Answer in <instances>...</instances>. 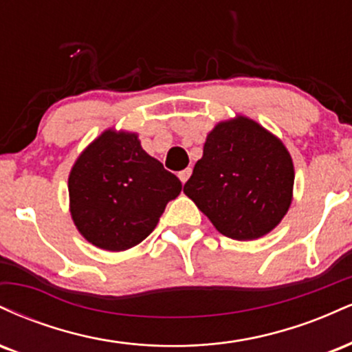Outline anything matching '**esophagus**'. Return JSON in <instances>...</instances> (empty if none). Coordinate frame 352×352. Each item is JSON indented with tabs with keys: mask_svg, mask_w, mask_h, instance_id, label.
<instances>
[{
	"mask_svg": "<svg viewBox=\"0 0 352 352\" xmlns=\"http://www.w3.org/2000/svg\"><path fill=\"white\" fill-rule=\"evenodd\" d=\"M190 175H192V168H185V170L179 172V179L182 180V184H185L190 179Z\"/></svg>",
	"mask_w": 352,
	"mask_h": 352,
	"instance_id": "obj_1",
	"label": "esophagus"
}]
</instances>
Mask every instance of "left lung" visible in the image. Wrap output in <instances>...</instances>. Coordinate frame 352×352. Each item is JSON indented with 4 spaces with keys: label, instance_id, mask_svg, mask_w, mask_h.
Segmentation results:
<instances>
[{
    "label": "left lung",
    "instance_id": "obj_1",
    "mask_svg": "<svg viewBox=\"0 0 352 352\" xmlns=\"http://www.w3.org/2000/svg\"><path fill=\"white\" fill-rule=\"evenodd\" d=\"M293 184L285 145L254 120L238 117L210 132L184 192L221 235L246 241L280 223Z\"/></svg>",
    "mask_w": 352,
    "mask_h": 352
}]
</instances>
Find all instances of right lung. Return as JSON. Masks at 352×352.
Instances as JSON below:
<instances>
[{
	"mask_svg": "<svg viewBox=\"0 0 352 352\" xmlns=\"http://www.w3.org/2000/svg\"><path fill=\"white\" fill-rule=\"evenodd\" d=\"M180 192L182 182L127 132H104L80 153L69 175L76 227L87 241L109 252L145 240Z\"/></svg>",
	"mask_w": 352,
	"mask_h": 352,
	"instance_id": "1",
	"label": "right lung"
}]
</instances>
